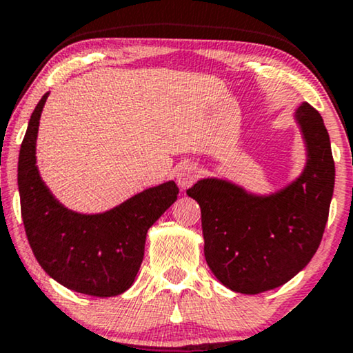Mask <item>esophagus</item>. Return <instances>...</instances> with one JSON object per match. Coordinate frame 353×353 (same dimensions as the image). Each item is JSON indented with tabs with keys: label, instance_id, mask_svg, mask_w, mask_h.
Listing matches in <instances>:
<instances>
[{
	"label": "esophagus",
	"instance_id": "1",
	"mask_svg": "<svg viewBox=\"0 0 353 353\" xmlns=\"http://www.w3.org/2000/svg\"><path fill=\"white\" fill-rule=\"evenodd\" d=\"M196 176H199V171H196L194 164H190V163H182L176 169L177 185H179L181 189H184V190L189 189V187L194 184Z\"/></svg>",
	"mask_w": 353,
	"mask_h": 353
}]
</instances>
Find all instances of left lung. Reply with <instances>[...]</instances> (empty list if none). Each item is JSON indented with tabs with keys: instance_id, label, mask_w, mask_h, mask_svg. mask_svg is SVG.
Segmentation results:
<instances>
[{
	"instance_id": "1",
	"label": "left lung",
	"mask_w": 353,
	"mask_h": 353,
	"mask_svg": "<svg viewBox=\"0 0 353 353\" xmlns=\"http://www.w3.org/2000/svg\"><path fill=\"white\" fill-rule=\"evenodd\" d=\"M297 121L308 163L288 189L253 196L229 182L203 179L187 190L201 208L206 263L234 292L253 295L285 284L321 243L334 190V159L321 114L302 103Z\"/></svg>"
}]
</instances>
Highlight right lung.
Listing matches in <instances>:
<instances>
[{"label": "right lung", "mask_w": 353, "mask_h": 353, "mask_svg": "<svg viewBox=\"0 0 353 353\" xmlns=\"http://www.w3.org/2000/svg\"><path fill=\"white\" fill-rule=\"evenodd\" d=\"M48 93L32 112L19 153L17 184L27 239L37 261L64 288L93 297H114L132 285L154 221L177 200L172 181L143 190L103 214L64 208L41 181L35 142Z\"/></svg>", "instance_id": "obj_1"}]
</instances>
